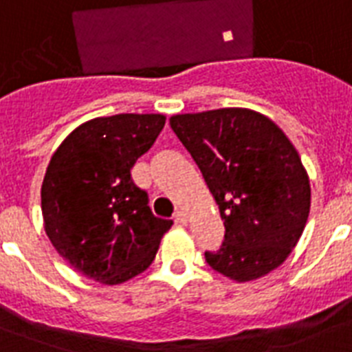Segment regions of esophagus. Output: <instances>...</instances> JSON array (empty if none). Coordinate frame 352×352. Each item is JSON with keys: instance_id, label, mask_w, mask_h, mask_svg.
<instances>
[{"instance_id": "obj_1", "label": "esophagus", "mask_w": 352, "mask_h": 352, "mask_svg": "<svg viewBox=\"0 0 352 352\" xmlns=\"http://www.w3.org/2000/svg\"><path fill=\"white\" fill-rule=\"evenodd\" d=\"M173 217H175V223H181V225H186L188 223V214L184 210H177Z\"/></svg>"}]
</instances>
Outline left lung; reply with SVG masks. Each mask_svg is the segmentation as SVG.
<instances>
[{
	"label": "left lung",
	"mask_w": 352,
	"mask_h": 352,
	"mask_svg": "<svg viewBox=\"0 0 352 352\" xmlns=\"http://www.w3.org/2000/svg\"><path fill=\"white\" fill-rule=\"evenodd\" d=\"M170 126L203 173L225 241L204 252L215 272L245 283L272 272L300 241L311 184L296 148L270 118L225 107L173 115Z\"/></svg>",
	"instance_id": "1"
}]
</instances>
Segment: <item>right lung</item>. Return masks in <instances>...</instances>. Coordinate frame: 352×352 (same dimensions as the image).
I'll return each mask as SVG.
<instances>
[{
  "label": "right lung",
  "instance_id": "1",
  "mask_svg": "<svg viewBox=\"0 0 352 352\" xmlns=\"http://www.w3.org/2000/svg\"><path fill=\"white\" fill-rule=\"evenodd\" d=\"M164 115L122 113L85 122L52 155L41 184L47 237L65 261L104 285L153 263L173 221L159 219L131 168L164 127Z\"/></svg>",
  "mask_w": 352,
  "mask_h": 352
}]
</instances>
